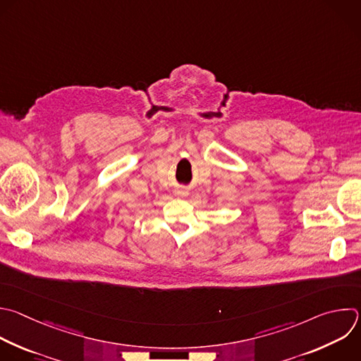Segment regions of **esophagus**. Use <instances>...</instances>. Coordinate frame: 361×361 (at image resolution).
I'll return each instance as SVG.
<instances>
[{"instance_id":"esophagus-1","label":"esophagus","mask_w":361,"mask_h":361,"mask_svg":"<svg viewBox=\"0 0 361 361\" xmlns=\"http://www.w3.org/2000/svg\"><path fill=\"white\" fill-rule=\"evenodd\" d=\"M177 195H178V197H187V195H188V192H187L185 190H180V191L177 192Z\"/></svg>"}]
</instances>
